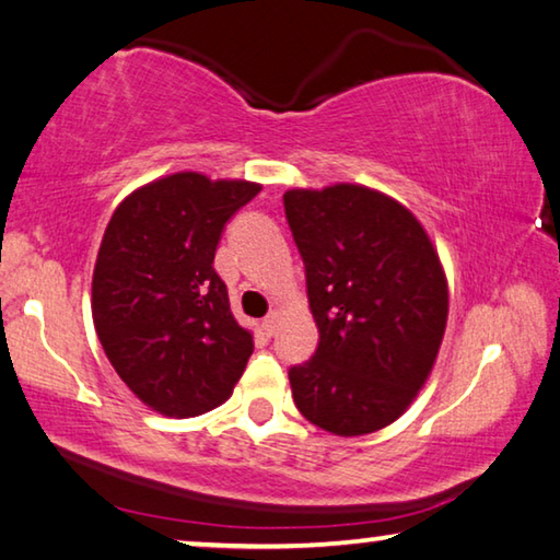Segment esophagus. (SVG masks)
Here are the masks:
<instances>
[{"instance_id": "esophagus-1", "label": "esophagus", "mask_w": 560, "mask_h": 560, "mask_svg": "<svg viewBox=\"0 0 560 560\" xmlns=\"http://www.w3.org/2000/svg\"><path fill=\"white\" fill-rule=\"evenodd\" d=\"M278 323H280V315H278V313H270L268 317H265V319H262L265 335H275V329H278Z\"/></svg>"}]
</instances>
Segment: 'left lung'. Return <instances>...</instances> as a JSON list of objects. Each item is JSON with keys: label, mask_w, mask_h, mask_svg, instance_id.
<instances>
[{"label": "left lung", "mask_w": 560, "mask_h": 560, "mask_svg": "<svg viewBox=\"0 0 560 560\" xmlns=\"http://www.w3.org/2000/svg\"><path fill=\"white\" fill-rule=\"evenodd\" d=\"M282 203L319 332L315 354L290 366L292 399L325 432H377L434 366L448 315L442 262L419 220L380 190L292 188Z\"/></svg>", "instance_id": "obj_1"}]
</instances>
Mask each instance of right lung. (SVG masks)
I'll use <instances>...</instances> for the list:
<instances>
[{
  "mask_svg": "<svg viewBox=\"0 0 560 560\" xmlns=\"http://www.w3.org/2000/svg\"><path fill=\"white\" fill-rule=\"evenodd\" d=\"M260 194L250 180L183 171L124 198L101 241L91 315L118 377L166 417L231 397L253 354L213 268L223 228Z\"/></svg>",
  "mask_w": 560,
  "mask_h": 560,
  "instance_id": "right-lung-1",
  "label": "right lung"
}]
</instances>
